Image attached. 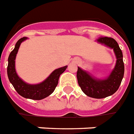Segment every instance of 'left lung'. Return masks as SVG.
Masks as SVG:
<instances>
[{"label": "left lung", "mask_w": 134, "mask_h": 134, "mask_svg": "<svg viewBox=\"0 0 134 134\" xmlns=\"http://www.w3.org/2000/svg\"><path fill=\"white\" fill-rule=\"evenodd\" d=\"M98 43L114 50L116 62L111 74L105 79H97L89 72L78 67L77 79L82 91L89 97L103 98L111 96L119 89L124 74L123 53L119 46L114 38L103 37L97 40Z\"/></svg>", "instance_id": "8db88e82"}]
</instances>
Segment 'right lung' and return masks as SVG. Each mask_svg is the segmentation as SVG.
I'll use <instances>...</instances> for the list:
<instances>
[{"mask_svg":"<svg viewBox=\"0 0 134 134\" xmlns=\"http://www.w3.org/2000/svg\"><path fill=\"white\" fill-rule=\"evenodd\" d=\"M27 39V37H23L19 39L15 43L14 49L10 53L7 68L8 77L10 82L19 95L26 98L41 100L46 98L54 91L58 83L59 77L66 71L68 66H63L55 69L43 81L37 84H30L23 81L18 76L15 71V58L21 43Z\"/></svg>","mask_w":134,"mask_h":134,"instance_id":"add662e5","label":"right lung"}]
</instances>
